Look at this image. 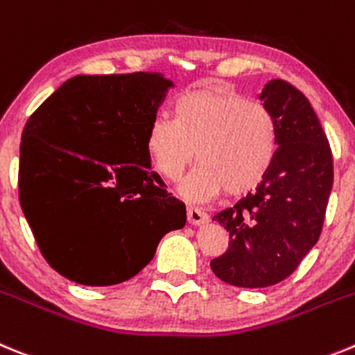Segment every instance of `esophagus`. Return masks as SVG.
Masks as SVG:
<instances>
[{"label": "esophagus", "instance_id": "esophagus-1", "mask_svg": "<svg viewBox=\"0 0 355 355\" xmlns=\"http://www.w3.org/2000/svg\"><path fill=\"white\" fill-rule=\"evenodd\" d=\"M187 221H189V225H205L207 221H209V216H207L203 210L196 209V207H187Z\"/></svg>", "mask_w": 355, "mask_h": 355}]
</instances>
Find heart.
Here are the masks:
<instances>
[{"label":"heart","instance_id":"heart-1","mask_svg":"<svg viewBox=\"0 0 355 355\" xmlns=\"http://www.w3.org/2000/svg\"><path fill=\"white\" fill-rule=\"evenodd\" d=\"M175 120L157 116L146 132V152L155 170L177 180L194 159L201 162L182 185L189 200L254 191L277 154L272 113L258 102L219 85H201L178 95ZM198 152L196 153V150Z\"/></svg>","mask_w":355,"mask_h":355}]
</instances>
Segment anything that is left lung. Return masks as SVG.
I'll list each match as a JSON object with an SVG mask.
<instances>
[{"mask_svg": "<svg viewBox=\"0 0 355 355\" xmlns=\"http://www.w3.org/2000/svg\"><path fill=\"white\" fill-rule=\"evenodd\" d=\"M260 101L277 127L272 170L254 193L214 216L230 244L210 269L242 288L276 285L299 267L320 237L334 178L327 136L304 94L272 79Z\"/></svg>", "mask_w": 355, "mask_h": 355, "instance_id": "obj_1", "label": "left lung"}]
</instances>
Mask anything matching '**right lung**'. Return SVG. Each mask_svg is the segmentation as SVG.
<instances>
[{"label":"right lung","instance_id":"add662e5","mask_svg":"<svg viewBox=\"0 0 355 355\" xmlns=\"http://www.w3.org/2000/svg\"><path fill=\"white\" fill-rule=\"evenodd\" d=\"M171 81L161 72L76 76L24 125L19 201L47 263L79 285L130 279L185 205L150 170L146 132Z\"/></svg>","mask_w":355,"mask_h":355}]
</instances>
